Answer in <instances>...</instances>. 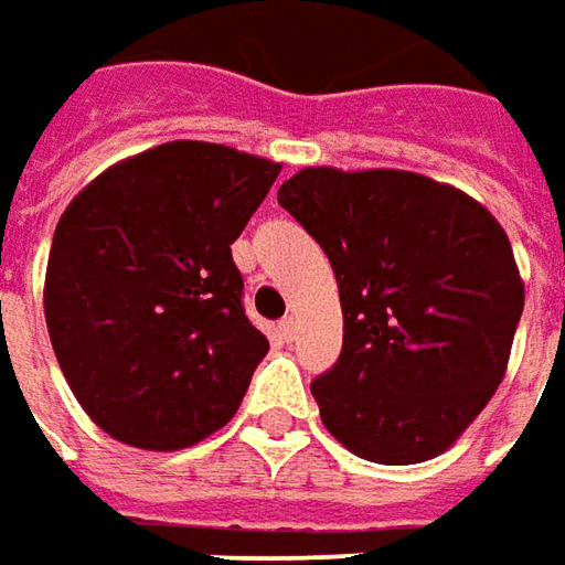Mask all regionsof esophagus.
<instances>
[{
	"instance_id": "esophagus-1",
	"label": "esophagus",
	"mask_w": 565,
	"mask_h": 565,
	"mask_svg": "<svg viewBox=\"0 0 565 565\" xmlns=\"http://www.w3.org/2000/svg\"><path fill=\"white\" fill-rule=\"evenodd\" d=\"M278 328H281L284 341H294V338H297V319H294V316H284Z\"/></svg>"
}]
</instances>
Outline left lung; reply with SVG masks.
I'll return each instance as SVG.
<instances>
[{"label": "left lung", "instance_id": "left-lung-1", "mask_svg": "<svg viewBox=\"0 0 565 565\" xmlns=\"http://www.w3.org/2000/svg\"><path fill=\"white\" fill-rule=\"evenodd\" d=\"M278 203L334 268L343 350L312 381L324 428L356 457H438L503 381L525 287L510 237L457 186L375 168H302Z\"/></svg>", "mask_w": 565, "mask_h": 565}]
</instances>
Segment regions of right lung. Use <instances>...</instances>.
Returning a JSON list of instances; mask_svg holds the SVG:
<instances>
[{
	"instance_id": "obj_1",
	"label": "right lung",
	"mask_w": 565,
	"mask_h": 565,
	"mask_svg": "<svg viewBox=\"0 0 565 565\" xmlns=\"http://www.w3.org/2000/svg\"><path fill=\"white\" fill-rule=\"evenodd\" d=\"M278 171L222 143L174 140L71 200L43 309L55 360L106 435L181 450L237 413L268 341L246 319L231 244Z\"/></svg>"
}]
</instances>
